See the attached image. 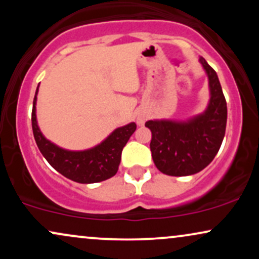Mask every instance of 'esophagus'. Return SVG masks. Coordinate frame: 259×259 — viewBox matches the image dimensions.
Here are the masks:
<instances>
[{
    "instance_id": "esophagus-1",
    "label": "esophagus",
    "mask_w": 259,
    "mask_h": 259,
    "mask_svg": "<svg viewBox=\"0 0 259 259\" xmlns=\"http://www.w3.org/2000/svg\"><path fill=\"white\" fill-rule=\"evenodd\" d=\"M138 123H139V124H142V123H144V120L140 119V118H139V119H138Z\"/></svg>"
}]
</instances>
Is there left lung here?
I'll list each match as a JSON object with an SVG mask.
<instances>
[{
  "label": "left lung",
  "mask_w": 259,
  "mask_h": 259,
  "mask_svg": "<svg viewBox=\"0 0 259 259\" xmlns=\"http://www.w3.org/2000/svg\"><path fill=\"white\" fill-rule=\"evenodd\" d=\"M208 80L210 100L206 112L189 121L148 120L152 132L151 152L156 167L163 174L185 177L201 171L212 162L225 135L227 101L215 70L200 58Z\"/></svg>",
  "instance_id": "left-lung-1"
}]
</instances>
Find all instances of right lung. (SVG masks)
Masks as SVG:
<instances>
[{"label":"right lung","instance_id":"add662e5","mask_svg":"<svg viewBox=\"0 0 259 259\" xmlns=\"http://www.w3.org/2000/svg\"><path fill=\"white\" fill-rule=\"evenodd\" d=\"M36 94L32 102V133L38 150L47 162L65 178L80 184L100 183L115 175L119 167L121 151L136 130V124L130 123L118 127L105 141L90 150L78 152L63 150L45 139L38 129L35 114Z\"/></svg>","mask_w":259,"mask_h":259}]
</instances>
